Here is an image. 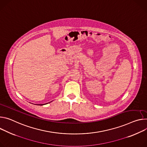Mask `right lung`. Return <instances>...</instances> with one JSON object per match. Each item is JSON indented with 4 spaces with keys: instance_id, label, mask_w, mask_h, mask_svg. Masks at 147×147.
<instances>
[{
    "instance_id": "right-lung-1",
    "label": "right lung",
    "mask_w": 147,
    "mask_h": 147,
    "mask_svg": "<svg viewBox=\"0 0 147 147\" xmlns=\"http://www.w3.org/2000/svg\"><path fill=\"white\" fill-rule=\"evenodd\" d=\"M44 104H37V105H44Z\"/></svg>"
}]
</instances>
